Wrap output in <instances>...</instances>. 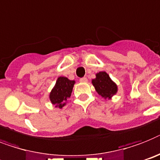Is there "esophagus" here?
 Returning a JSON list of instances; mask_svg holds the SVG:
<instances>
[{
    "label": "esophagus",
    "instance_id": "esophagus-1",
    "mask_svg": "<svg viewBox=\"0 0 160 160\" xmlns=\"http://www.w3.org/2000/svg\"><path fill=\"white\" fill-rule=\"evenodd\" d=\"M79 81L81 82H88V78H80V80Z\"/></svg>",
    "mask_w": 160,
    "mask_h": 160
}]
</instances>
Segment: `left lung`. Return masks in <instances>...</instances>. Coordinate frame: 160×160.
Listing matches in <instances>:
<instances>
[{
    "mask_svg": "<svg viewBox=\"0 0 160 160\" xmlns=\"http://www.w3.org/2000/svg\"><path fill=\"white\" fill-rule=\"evenodd\" d=\"M95 79H92V84L100 96L105 99H110L118 91V88L105 72L96 73Z\"/></svg>",
    "mask_w": 160,
    "mask_h": 160,
    "instance_id": "obj_1",
    "label": "left lung"
}]
</instances>
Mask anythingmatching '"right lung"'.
I'll return each mask as SVG.
<instances>
[{
  "label": "right lung",
  "mask_w": 160,
  "mask_h": 160,
  "mask_svg": "<svg viewBox=\"0 0 160 160\" xmlns=\"http://www.w3.org/2000/svg\"><path fill=\"white\" fill-rule=\"evenodd\" d=\"M75 81L65 77L58 78L55 86L50 93V100L55 107L63 108L70 97Z\"/></svg>",
  "instance_id": "1"
}]
</instances>
